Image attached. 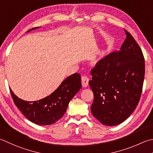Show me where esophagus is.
I'll use <instances>...</instances> for the list:
<instances>
[{
	"instance_id": "1",
	"label": "esophagus",
	"mask_w": 153,
	"mask_h": 153,
	"mask_svg": "<svg viewBox=\"0 0 153 153\" xmlns=\"http://www.w3.org/2000/svg\"><path fill=\"white\" fill-rule=\"evenodd\" d=\"M82 84L83 88H86L89 84V78L87 76H83L82 77Z\"/></svg>"
}]
</instances>
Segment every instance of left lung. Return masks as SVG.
<instances>
[{
  "label": "left lung",
  "mask_w": 153,
  "mask_h": 153,
  "mask_svg": "<svg viewBox=\"0 0 153 153\" xmlns=\"http://www.w3.org/2000/svg\"><path fill=\"white\" fill-rule=\"evenodd\" d=\"M121 50L99 61L92 69L89 85L94 100L91 110L101 123L115 126L129 117L138 105L145 77V58L129 32Z\"/></svg>",
  "instance_id": "1"
}]
</instances>
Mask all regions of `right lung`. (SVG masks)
I'll use <instances>...</instances> for the list:
<instances>
[{
	"instance_id": "1",
	"label": "right lung",
	"mask_w": 153,
	"mask_h": 153,
	"mask_svg": "<svg viewBox=\"0 0 153 153\" xmlns=\"http://www.w3.org/2000/svg\"><path fill=\"white\" fill-rule=\"evenodd\" d=\"M80 74L75 73L63 81L52 94L35 101H24L14 95L10 89V91L15 105L29 121L36 125H48L54 123L64 115L70 101L82 88Z\"/></svg>"
}]
</instances>
